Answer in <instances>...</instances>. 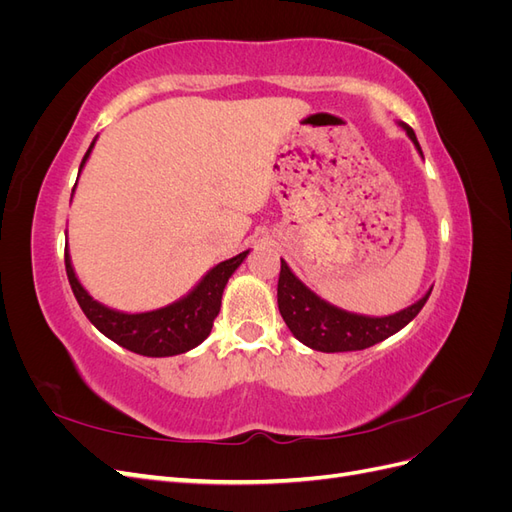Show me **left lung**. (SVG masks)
I'll use <instances>...</instances> for the list:
<instances>
[{
	"label": "left lung",
	"mask_w": 512,
	"mask_h": 512,
	"mask_svg": "<svg viewBox=\"0 0 512 512\" xmlns=\"http://www.w3.org/2000/svg\"><path fill=\"white\" fill-rule=\"evenodd\" d=\"M399 126L406 130L418 156L423 158L414 130L406 126L404 121H399ZM429 294L431 288L416 303L391 316L354 314L318 297L312 288H307L292 273L288 262L282 258L280 282H277V307H280V314L288 324L290 333L307 348L318 352H352L380 344L386 337L404 329L421 312Z\"/></svg>",
	"instance_id": "obj_1"
}]
</instances>
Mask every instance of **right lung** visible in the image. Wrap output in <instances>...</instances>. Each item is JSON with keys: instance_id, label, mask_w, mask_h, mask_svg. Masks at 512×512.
Listing matches in <instances>:
<instances>
[{"instance_id": "right-lung-1", "label": "right lung", "mask_w": 512, "mask_h": 512, "mask_svg": "<svg viewBox=\"0 0 512 512\" xmlns=\"http://www.w3.org/2000/svg\"><path fill=\"white\" fill-rule=\"evenodd\" d=\"M96 141L98 136L91 141L85 153L79 175L83 173L91 151H94ZM74 190L76 185L72 188V196H74ZM247 254H250V250L232 256L220 262V265H215L213 269H209L203 277H200L198 284L188 294H183L181 299L168 303L164 307L151 309V312H136V314L119 312V309L108 307L91 297V294L85 290V286L79 282V277H76L68 245H66V273H68L74 297L83 309V314L102 335L113 339V342L119 344L121 348L136 354L175 356L196 348L209 337L213 320L220 314L224 288L230 280V275L239 269V265L247 258Z\"/></svg>"}]
</instances>
